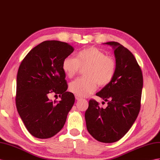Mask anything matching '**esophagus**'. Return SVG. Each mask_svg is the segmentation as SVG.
Instances as JSON below:
<instances>
[{"label":"esophagus","instance_id":"1","mask_svg":"<svg viewBox=\"0 0 160 160\" xmlns=\"http://www.w3.org/2000/svg\"><path fill=\"white\" fill-rule=\"evenodd\" d=\"M75 98L76 100H80L82 99V98L80 97H79L78 95H75Z\"/></svg>","mask_w":160,"mask_h":160}]
</instances>
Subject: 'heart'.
<instances>
[{"label": "heart", "instance_id": "obj_1", "mask_svg": "<svg viewBox=\"0 0 160 160\" xmlns=\"http://www.w3.org/2000/svg\"><path fill=\"white\" fill-rule=\"evenodd\" d=\"M62 68L70 78L77 75L82 68H85V76L72 82L69 90L79 97H86L95 91L97 84L104 87L111 83L116 73L117 61L115 57L91 47L80 51L77 54V58L65 57Z\"/></svg>", "mask_w": 160, "mask_h": 160}]
</instances>
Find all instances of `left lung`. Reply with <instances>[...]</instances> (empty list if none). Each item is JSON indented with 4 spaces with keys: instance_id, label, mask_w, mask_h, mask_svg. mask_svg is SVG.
Masks as SVG:
<instances>
[{
    "instance_id": "1",
    "label": "left lung",
    "mask_w": 160,
    "mask_h": 160,
    "mask_svg": "<svg viewBox=\"0 0 160 160\" xmlns=\"http://www.w3.org/2000/svg\"><path fill=\"white\" fill-rule=\"evenodd\" d=\"M114 48L117 61L111 83L96 94L108 102L103 109L91 99L85 112L88 132L99 142L111 143L121 139L136 120L141 109L143 84L141 69L128 48L117 42L105 43Z\"/></svg>"
}]
</instances>
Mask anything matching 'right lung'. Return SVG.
<instances>
[{
  "mask_svg": "<svg viewBox=\"0 0 160 160\" xmlns=\"http://www.w3.org/2000/svg\"><path fill=\"white\" fill-rule=\"evenodd\" d=\"M74 51L68 43L46 40L24 57L17 75L15 103L24 125L32 136L48 138L62 129L74 103L73 94L67 92L62 64ZM59 94V102L49 100Z\"/></svg>",
  "mask_w": 160,
  "mask_h": 160,
  "instance_id": "1",
  "label": "right lung"
}]
</instances>
